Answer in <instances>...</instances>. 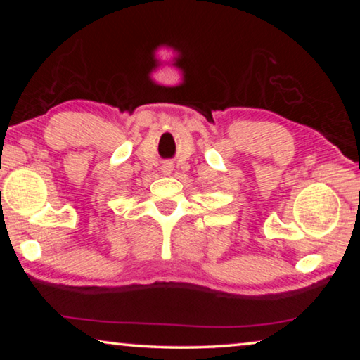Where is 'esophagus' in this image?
Instances as JSON below:
<instances>
[{
    "instance_id": "34e87169",
    "label": "esophagus",
    "mask_w": 360,
    "mask_h": 360,
    "mask_svg": "<svg viewBox=\"0 0 360 360\" xmlns=\"http://www.w3.org/2000/svg\"><path fill=\"white\" fill-rule=\"evenodd\" d=\"M172 169H173V167H172V165H165V167H163V173H165V174H169V173H172Z\"/></svg>"
}]
</instances>
